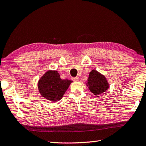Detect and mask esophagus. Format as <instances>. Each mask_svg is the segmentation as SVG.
Returning <instances> with one entry per match:
<instances>
[{
    "instance_id": "esophagus-1",
    "label": "esophagus",
    "mask_w": 146,
    "mask_h": 146,
    "mask_svg": "<svg viewBox=\"0 0 146 146\" xmlns=\"http://www.w3.org/2000/svg\"><path fill=\"white\" fill-rule=\"evenodd\" d=\"M73 80L74 82H78L79 81V77H76L73 78Z\"/></svg>"
}]
</instances>
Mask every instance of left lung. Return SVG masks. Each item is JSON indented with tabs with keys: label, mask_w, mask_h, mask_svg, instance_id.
Returning a JSON list of instances; mask_svg holds the SVG:
<instances>
[{
	"label": "left lung",
	"mask_w": 146,
	"mask_h": 146,
	"mask_svg": "<svg viewBox=\"0 0 146 146\" xmlns=\"http://www.w3.org/2000/svg\"><path fill=\"white\" fill-rule=\"evenodd\" d=\"M88 82L90 90L96 96L102 94L108 88V84L105 77L95 70H91L90 73Z\"/></svg>",
	"instance_id": "1"
}]
</instances>
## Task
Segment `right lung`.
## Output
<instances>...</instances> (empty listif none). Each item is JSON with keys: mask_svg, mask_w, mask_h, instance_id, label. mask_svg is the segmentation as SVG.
<instances>
[{"mask_svg": "<svg viewBox=\"0 0 146 146\" xmlns=\"http://www.w3.org/2000/svg\"><path fill=\"white\" fill-rule=\"evenodd\" d=\"M71 80H62L57 71H48L38 82V89L42 96L52 102L60 100L68 90Z\"/></svg>", "mask_w": 146, "mask_h": 146, "instance_id": "right-lung-1", "label": "right lung"}]
</instances>
